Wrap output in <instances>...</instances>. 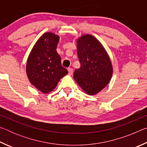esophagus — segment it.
I'll return each mask as SVG.
<instances>
[{"label":"esophagus","mask_w":147,"mask_h":147,"mask_svg":"<svg viewBox=\"0 0 147 147\" xmlns=\"http://www.w3.org/2000/svg\"><path fill=\"white\" fill-rule=\"evenodd\" d=\"M67 70H68L69 75H72V74H73V69H71V68H68Z\"/></svg>","instance_id":"esophagus-1"}]
</instances>
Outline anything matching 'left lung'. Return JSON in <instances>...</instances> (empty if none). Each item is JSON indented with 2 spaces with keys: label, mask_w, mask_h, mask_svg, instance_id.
<instances>
[{
  "label": "left lung",
  "mask_w": 147,
  "mask_h": 147,
  "mask_svg": "<svg viewBox=\"0 0 147 147\" xmlns=\"http://www.w3.org/2000/svg\"><path fill=\"white\" fill-rule=\"evenodd\" d=\"M80 67L74 78L88 94H95L109 83L112 76L111 63L105 49L91 35H84L77 41Z\"/></svg>",
  "instance_id": "8db88e82"
}]
</instances>
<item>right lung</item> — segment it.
I'll return each instance as SVG.
<instances>
[{"label":"right lung","instance_id":"obj_1","mask_svg":"<svg viewBox=\"0 0 147 147\" xmlns=\"http://www.w3.org/2000/svg\"><path fill=\"white\" fill-rule=\"evenodd\" d=\"M59 39L54 34H44L35 44L27 60L26 73L30 82L44 93L53 91L59 80L68 73L62 67L56 51Z\"/></svg>","mask_w":147,"mask_h":147}]
</instances>
